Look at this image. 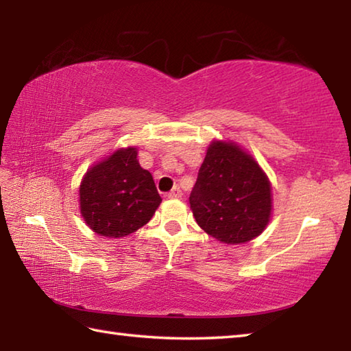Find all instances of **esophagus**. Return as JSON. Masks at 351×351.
Instances as JSON below:
<instances>
[{"label":"esophagus","instance_id":"obj_1","mask_svg":"<svg viewBox=\"0 0 351 351\" xmlns=\"http://www.w3.org/2000/svg\"><path fill=\"white\" fill-rule=\"evenodd\" d=\"M181 195H182L181 189L180 187H175L173 190H171V192L167 193V197H170V199H176V197H181Z\"/></svg>","mask_w":351,"mask_h":351}]
</instances>
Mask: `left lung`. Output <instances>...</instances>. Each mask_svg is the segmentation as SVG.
<instances>
[{"instance_id":"1","label":"left lung","mask_w":351,"mask_h":351,"mask_svg":"<svg viewBox=\"0 0 351 351\" xmlns=\"http://www.w3.org/2000/svg\"><path fill=\"white\" fill-rule=\"evenodd\" d=\"M189 201L207 234L224 244H244L269 224L271 186L259 164L238 144L213 141Z\"/></svg>"}]
</instances>
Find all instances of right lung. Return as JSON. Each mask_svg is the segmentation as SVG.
I'll return each mask as SVG.
<instances>
[{"label":"right lung","mask_w":351,"mask_h":351,"mask_svg":"<svg viewBox=\"0 0 351 351\" xmlns=\"http://www.w3.org/2000/svg\"><path fill=\"white\" fill-rule=\"evenodd\" d=\"M135 147L119 149L87 170L80 186L86 224L107 238H123L147 224L161 204L154 178Z\"/></svg>","instance_id":"obj_1"}]
</instances>
